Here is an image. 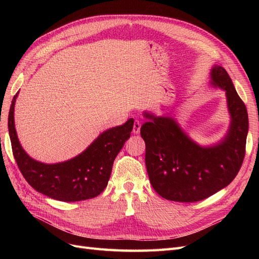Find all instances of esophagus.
I'll return each mask as SVG.
<instances>
[{"label":"esophagus","mask_w":259,"mask_h":259,"mask_svg":"<svg viewBox=\"0 0 259 259\" xmlns=\"http://www.w3.org/2000/svg\"><path fill=\"white\" fill-rule=\"evenodd\" d=\"M140 126H142V124H140V122L138 120H135L134 122V126H133V133L134 134H139L140 133Z\"/></svg>","instance_id":"34e87169"}]
</instances>
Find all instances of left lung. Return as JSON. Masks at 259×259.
<instances>
[{
	"label": "left lung",
	"mask_w": 259,
	"mask_h": 259,
	"mask_svg": "<svg viewBox=\"0 0 259 259\" xmlns=\"http://www.w3.org/2000/svg\"><path fill=\"white\" fill-rule=\"evenodd\" d=\"M210 84L226 92L230 127L221 143L202 147L194 143L169 116L149 119L140 128L146 143V166L156 193L176 202H198L228 186L245 155L248 116L246 107L221 66L210 71Z\"/></svg>",
	"instance_id": "left-lung-1"
}]
</instances>
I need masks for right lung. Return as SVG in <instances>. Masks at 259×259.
I'll list each match as a JSON object with an SVG mask.
<instances>
[{"mask_svg":"<svg viewBox=\"0 0 259 259\" xmlns=\"http://www.w3.org/2000/svg\"><path fill=\"white\" fill-rule=\"evenodd\" d=\"M14 96L9 113V132L14 158L28 184L48 197L64 202L83 201L97 197L105 190L117 153L131 137L134 120L108 130L85 150L68 161L45 164L33 160L23 150L14 122Z\"/></svg>","mask_w":259,"mask_h":259,"instance_id":"1","label":"right lung"}]
</instances>
